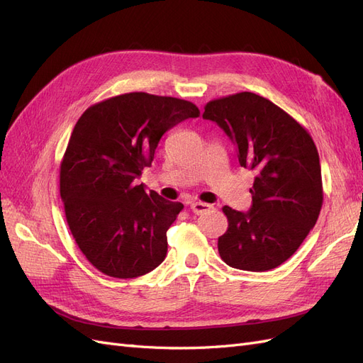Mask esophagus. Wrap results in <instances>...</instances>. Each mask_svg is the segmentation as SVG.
Segmentation results:
<instances>
[{"mask_svg":"<svg viewBox=\"0 0 363 363\" xmlns=\"http://www.w3.org/2000/svg\"><path fill=\"white\" fill-rule=\"evenodd\" d=\"M212 206L211 204H206V203H200V201H195L191 204V211L195 213V215H201L204 212H207L208 208H211Z\"/></svg>","mask_w":363,"mask_h":363,"instance_id":"esophagus-1","label":"esophagus"}]
</instances>
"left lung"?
Listing matches in <instances>:
<instances>
[{"instance_id": "obj_1", "label": "left lung", "mask_w": 363, "mask_h": 363, "mask_svg": "<svg viewBox=\"0 0 363 363\" xmlns=\"http://www.w3.org/2000/svg\"><path fill=\"white\" fill-rule=\"evenodd\" d=\"M203 118L225 131L240 167L255 172L250 211L223 207L228 228L218 239L219 256L236 269L277 268L303 244L323 207L313 139L291 115L252 92L208 101Z\"/></svg>"}]
</instances>
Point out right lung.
<instances>
[{"mask_svg": "<svg viewBox=\"0 0 363 363\" xmlns=\"http://www.w3.org/2000/svg\"><path fill=\"white\" fill-rule=\"evenodd\" d=\"M196 116L191 101L130 92L91 106L77 121L60 164V196L77 245L106 276H144L167 257V230L183 204L147 192L136 179L160 138Z\"/></svg>", "mask_w": 363, "mask_h": 363, "instance_id": "right-lung-1", "label": "right lung"}]
</instances>
